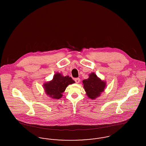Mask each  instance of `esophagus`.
<instances>
[{"instance_id": "34e87169", "label": "esophagus", "mask_w": 146, "mask_h": 146, "mask_svg": "<svg viewBox=\"0 0 146 146\" xmlns=\"http://www.w3.org/2000/svg\"><path fill=\"white\" fill-rule=\"evenodd\" d=\"M74 80H75V82H76V83H79L80 82V81L79 78H75V79H74Z\"/></svg>"}]
</instances>
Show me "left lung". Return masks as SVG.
Returning <instances> with one entry per match:
<instances>
[{
    "label": "left lung",
    "instance_id": "obj_1",
    "mask_svg": "<svg viewBox=\"0 0 146 146\" xmlns=\"http://www.w3.org/2000/svg\"><path fill=\"white\" fill-rule=\"evenodd\" d=\"M84 88L86 95L91 99H95L100 96L101 93L104 91L106 83L97 78V76L92 73L89 75L88 79L84 80Z\"/></svg>",
    "mask_w": 146,
    "mask_h": 146
}]
</instances>
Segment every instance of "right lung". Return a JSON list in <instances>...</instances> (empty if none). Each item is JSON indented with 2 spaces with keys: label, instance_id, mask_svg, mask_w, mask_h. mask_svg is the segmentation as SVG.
Listing matches in <instances>:
<instances>
[{
  "label": "right lung",
  "instance_id": "add662e5",
  "mask_svg": "<svg viewBox=\"0 0 146 146\" xmlns=\"http://www.w3.org/2000/svg\"><path fill=\"white\" fill-rule=\"evenodd\" d=\"M75 82L68 76H63L60 73L55 74L53 79L44 85L46 94L54 99H59L62 96L63 92L70 84Z\"/></svg>",
  "mask_w": 146,
  "mask_h": 146
}]
</instances>
